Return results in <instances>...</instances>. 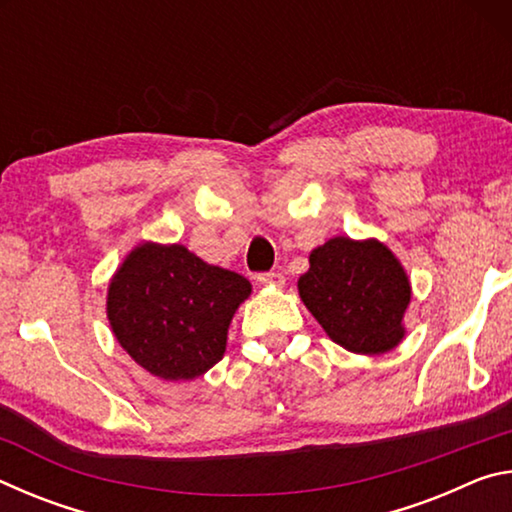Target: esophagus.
<instances>
[{"label": "esophagus", "instance_id": "1", "mask_svg": "<svg viewBox=\"0 0 512 512\" xmlns=\"http://www.w3.org/2000/svg\"><path fill=\"white\" fill-rule=\"evenodd\" d=\"M255 280L259 287H282L284 275L280 271H266V273H259Z\"/></svg>", "mask_w": 512, "mask_h": 512}]
</instances>
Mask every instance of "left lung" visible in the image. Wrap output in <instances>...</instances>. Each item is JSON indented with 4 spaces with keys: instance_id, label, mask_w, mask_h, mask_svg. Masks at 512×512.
Returning a JSON list of instances; mask_svg holds the SVG:
<instances>
[{
    "instance_id": "1",
    "label": "left lung",
    "mask_w": 512,
    "mask_h": 512,
    "mask_svg": "<svg viewBox=\"0 0 512 512\" xmlns=\"http://www.w3.org/2000/svg\"><path fill=\"white\" fill-rule=\"evenodd\" d=\"M300 298L329 339L357 354H381L402 341L411 300L404 268L375 239L334 237L309 255Z\"/></svg>"
}]
</instances>
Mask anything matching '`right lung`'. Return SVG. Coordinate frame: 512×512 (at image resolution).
<instances>
[{
  "label": "right lung",
  "instance_id": "1",
  "mask_svg": "<svg viewBox=\"0 0 512 512\" xmlns=\"http://www.w3.org/2000/svg\"><path fill=\"white\" fill-rule=\"evenodd\" d=\"M250 296L239 273L203 262L185 246L135 248L108 289L117 341L151 375L201 377L225 352L228 325Z\"/></svg>",
  "mask_w": 512,
  "mask_h": 512
}]
</instances>
